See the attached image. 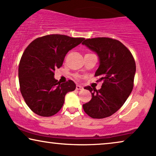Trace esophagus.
<instances>
[{
  "label": "esophagus",
  "instance_id": "esophagus-1",
  "mask_svg": "<svg viewBox=\"0 0 156 156\" xmlns=\"http://www.w3.org/2000/svg\"><path fill=\"white\" fill-rule=\"evenodd\" d=\"M76 90H82L83 87L81 85H79V84H78V85H76Z\"/></svg>",
  "mask_w": 156,
  "mask_h": 156
}]
</instances>
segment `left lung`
<instances>
[{
	"label": "left lung",
	"instance_id": "left-lung-1",
	"mask_svg": "<svg viewBox=\"0 0 156 156\" xmlns=\"http://www.w3.org/2000/svg\"><path fill=\"white\" fill-rule=\"evenodd\" d=\"M99 58L95 72L103 81L96 90L84 87L92 94L90 102L83 105L84 112L91 118L102 119L114 114L122 106L133 88L136 66L132 54L120 41L110 38H88L82 43Z\"/></svg>",
	"mask_w": 156,
	"mask_h": 156
}]
</instances>
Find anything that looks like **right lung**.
I'll return each mask as SVG.
<instances>
[{
	"mask_svg": "<svg viewBox=\"0 0 156 156\" xmlns=\"http://www.w3.org/2000/svg\"><path fill=\"white\" fill-rule=\"evenodd\" d=\"M84 38L52 34L38 38L24 51L19 66L20 90L26 105L36 115L50 117L63 106L66 94L76 89L73 81L66 83L54 79L69 51Z\"/></svg>",
	"mask_w": 156,
	"mask_h": 156,
	"instance_id": "obj_1",
	"label": "right lung"
}]
</instances>
